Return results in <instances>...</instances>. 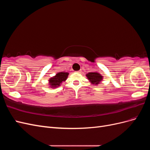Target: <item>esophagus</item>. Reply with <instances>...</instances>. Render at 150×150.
<instances>
[{
	"mask_svg": "<svg viewBox=\"0 0 150 150\" xmlns=\"http://www.w3.org/2000/svg\"><path fill=\"white\" fill-rule=\"evenodd\" d=\"M81 71H77V72H78V73H81Z\"/></svg>",
	"mask_w": 150,
	"mask_h": 150,
	"instance_id": "esophagus-1",
	"label": "esophagus"
}]
</instances>
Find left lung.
Returning <instances> with one entry per match:
<instances>
[{"label":"left lung","mask_w":150,"mask_h":150,"mask_svg":"<svg viewBox=\"0 0 150 150\" xmlns=\"http://www.w3.org/2000/svg\"><path fill=\"white\" fill-rule=\"evenodd\" d=\"M86 76L90 83L95 85L99 84L103 79V76L98 72H89L88 74H86Z\"/></svg>","instance_id":"left-lung-1"}]
</instances>
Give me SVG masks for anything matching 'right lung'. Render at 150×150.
<instances>
[{
	"label": "right lung",
	"mask_w": 150,
	"mask_h": 150,
	"mask_svg": "<svg viewBox=\"0 0 150 150\" xmlns=\"http://www.w3.org/2000/svg\"><path fill=\"white\" fill-rule=\"evenodd\" d=\"M69 73L65 72H58L55 76L50 78L49 80V84L52 88H55L59 86L61 83L63 81H65L67 79V78Z\"/></svg>",
	"instance_id": "obj_1"
}]
</instances>
